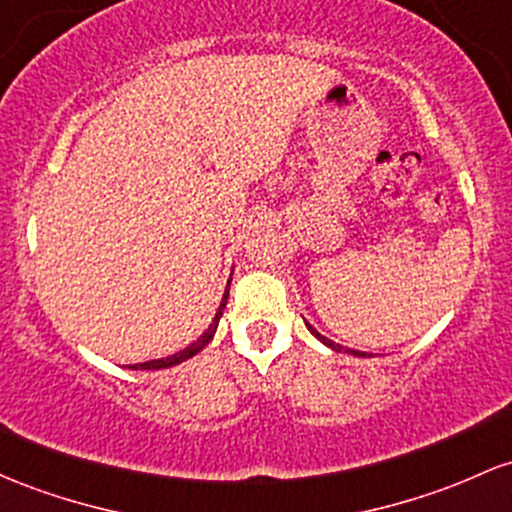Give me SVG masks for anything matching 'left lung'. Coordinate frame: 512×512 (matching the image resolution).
<instances>
[{"mask_svg":"<svg viewBox=\"0 0 512 512\" xmlns=\"http://www.w3.org/2000/svg\"><path fill=\"white\" fill-rule=\"evenodd\" d=\"M306 325H308V323H306ZM308 330H311V333H313V335H316V338H318L320 342H323V345L333 347V350H335V352H342V347H340V345H335V342H333V340L323 338V335H320V333H318V330H316V328H313V325H308ZM345 352H350V355H357V357H364V352H359V350H345Z\"/></svg>","mask_w":512,"mask_h":512,"instance_id":"8db88e82","label":"left lung"}]
</instances>
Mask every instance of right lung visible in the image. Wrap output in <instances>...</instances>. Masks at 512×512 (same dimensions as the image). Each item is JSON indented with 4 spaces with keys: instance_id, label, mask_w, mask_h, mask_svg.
<instances>
[{
    "instance_id": "add662e5",
    "label": "right lung",
    "mask_w": 512,
    "mask_h": 512,
    "mask_svg": "<svg viewBox=\"0 0 512 512\" xmlns=\"http://www.w3.org/2000/svg\"><path fill=\"white\" fill-rule=\"evenodd\" d=\"M228 286H230V282H228ZM226 301H228V289H226V296H223V301H221V308H218L216 318L211 320L209 330H206V333L201 335L199 340L192 342V345H189V347H184L182 352H174V355H170V357H162V359H150V362L131 364V367H128V369H165V367H172V364H179V362H184V359L194 357L196 352H201V350H204V347L209 345V342H211L213 333H216V328H218V320H221V316H223V308H226Z\"/></svg>"
}]
</instances>
